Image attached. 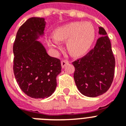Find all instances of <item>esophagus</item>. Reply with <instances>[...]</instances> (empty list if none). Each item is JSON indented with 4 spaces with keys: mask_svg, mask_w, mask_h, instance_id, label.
Segmentation results:
<instances>
[{
    "mask_svg": "<svg viewBox=\"0 0 126 126\" xmlns=\"http://www.w3.org/2000/svg\"><path fill=\"white\" fill-rule=\"evenodd\" d=\"M67 64H69V61H66V60H62L61 61V65H62V68H64L65 65H67Z\"/></svg>",
    "mask_w": 126,
    "mask_h": 126,
    "instance_id": "obj_1",
    "label": "esophagus"
}]
</instances>
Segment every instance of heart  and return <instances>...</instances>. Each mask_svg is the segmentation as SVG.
<instances>
[{
	"mask_svg": "<svg viewBox=\"0 0 126 126\" xmlns=\"http://www.w3.org/2000/svg\"><path fill=\"white\" fill-rule=\"evenodd\" d=\"M54 39H49L48 44L55 47L59 42L67 41L69 53L74 57L86 53L93 45L95 37L93 26L88 22H74L62 26L53 32Z\"/></svg>",
	"mask_w": 126,
	"mask_h": 126,
	"instance_id": "obj_1",
	"label": "heart"
}]
</instances>
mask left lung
Here are the masks:
<instances>
[{
	"label": "left lung",
	"mask_w": 126,
	"mask_h": 126,
	"mask_svg": "<svg viewBox=\"0 0 126 126\" xmlns=\"http://www.w3.org/2000/svg\"><path fill=\"white\" fill-rule=\"evenodd\" d=\"M98 28L101 36L94 48L73 62L77 88L80 93L88 97H96L107 92L114 76L115 61L110 41L104 28Z\"/></svg>",
	"instance_id": "8db88e82"
}]
</instances>
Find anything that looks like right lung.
Masks as SVG:
<instances>
[{
  "label": "right lung",
  "instance_id": "1",
  "mask_svg": "<svg viewBox=\"0 0 126 126\" xmlns=\"http://www.w3.org/2000/svg\"><path fill=\"white\" fill-rule=\"evenodd\" d=\"M45 26L44 18L28 19L17 31L13 45L16 79L26 94L36 99L53 94L62 69L61 61L48 55L38 41L44 35Z\"/></svg>",
  "mask_w": 126,
  "mask_h": 126
}]
</instances>
